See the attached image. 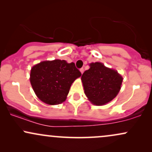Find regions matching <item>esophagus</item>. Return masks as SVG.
Here are the masks:
<instances>
[{
  "label": "esophagus",
  "instance_id": "1",
  "mask_svg": "<svg viewBox=\"0 0 152 152\" xmlns=\"http://www.w3.org/2000/svg\"><path fill=\"white\" fill-rule=\"evenodd\" d=\"M80 71H81V74H83V71H84V69H83V68H81V69H80Z\"/></svg>",
  "mask_w": 152,
  "mask_h": 152
}]
</instances>
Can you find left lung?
<instances>
[{"label":"left lung","instance_id":"8db88e82","mask_svg":"<svg viewBox=\"0 0 152 152\" xmlns=\"http://www.w3.org/2000/svg\"><path fill=\"white\" fill-rule=\"evenodd\" d=\"M89 66L90 69L81 76L84 93L94 105H104L116 96L123 78L117 71L106 67L102 63H91Z\"/></svg>","mask_w":152,"mask_h":152}]
</instances>
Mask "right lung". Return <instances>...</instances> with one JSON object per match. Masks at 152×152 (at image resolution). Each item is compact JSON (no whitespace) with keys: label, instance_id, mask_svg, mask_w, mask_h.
<instances>
[{"label":"right lung","instance_id":"add662e5","mask_svg":"<svg viewBox=\"0 0 152 152\" xmlns=\"http://www.w3.org/2000/svg\"><path fill=\"white\" fill-rule=\"evenodd\" d=\"M81 76L74 63L68 64L57 59L33 66L30 81L40 100L49 105H57L65 102L71 84Z\"/></svg>","mask_w":152,"mask_h":152}]
</instances>
